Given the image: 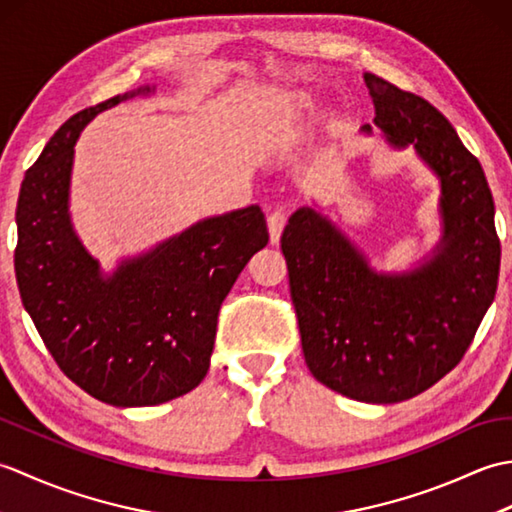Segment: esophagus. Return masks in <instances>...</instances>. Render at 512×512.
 <instances>
[{"label": "esophagus", "mask_w": 512, "mask_h": 512, "mask_svg": "<svg viewBox=\"0 0 512 512\" xmlns=\"http://www.w3.org/2000/svg\"><path fill=\"white\" fill-rule=\"evenodd\" d=\"M286 226V213L284 211H273L268 213V231H270V242L279 244V237L281 231H284Z\"/></svg>", "instance_id": "1"}]
</instances>
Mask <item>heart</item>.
I'll return each instance as SVG.
<instances>
[{
    "instance_id": "obj_1",
    "label": "heart",
    "mask_w": 512,
    "mask_h": 512,
    "mask_svg": "<svg viewBox=\"0 0 512 512\" xmlns=\"http://www.w3.org/2000/svg\"><path fill=\"white\" fill-rule=\"evenodd\" d=\"M292 105H295L297 110H306V107H312V99L308 94L301 92V94L295 96V99H292Z\"/></svg>"
}]
</instances>
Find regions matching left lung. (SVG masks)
Instances as JSON below:
<instances>
[{"label":"left lung","mask_w":512,"mask_h":512,"mask_svg":"<svg viewBox=\"0 0 512 512\" xmlns=\"http://www.w3.org/2000/svg\"><path fill=\"white\" fill-rule=\"evenodd\" d=\"M389 149L411 147L440 182L438 244L416 268L385 273L317 206L281 235L292 306L312 376L339 394L389 405L436 385L462 361L495 299L499 239L484 169L420 96L363 74ZM365 136H374L363 125Z\"/></svg>","instance_id":"8db88e82"}]
</instances>
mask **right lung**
<instances>
[{
	"label": "right lung",
	"mask_w": 512,
	"mask_h": 512,
	"mask_svg": "<svg viewBox=\"0 0 512 512\" xmlns=\"http://www.w3.org/2000/svg\"><path fill=\"white\" fill-rule=\"evenodd\" d=\"M154 92V83L140 85L65 121L17 200L24 308L63 374L114 407L162 405L202 383L222 301L268 244L266 217L250 204L123 257L112 273L83 246L70 215L76 140L96 114Z\"/></svg>",
	"instance_id": "obj_1"
}]
</instances>
